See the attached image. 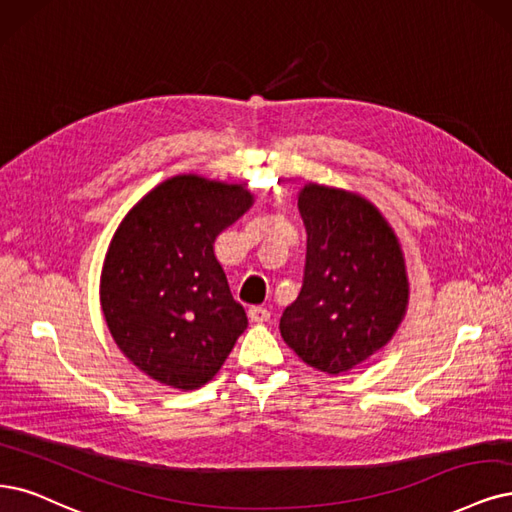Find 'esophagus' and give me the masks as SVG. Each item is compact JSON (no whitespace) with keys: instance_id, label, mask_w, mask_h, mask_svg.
Instances as JSON below:
<instances>
[{"instance_id":"esophagus-1","label":"esophagus","mask_w":512,"mask_h":512,"mask_svg":"<svg viewBox=\"0 0 512 512\" xmlns=\"http://www.w3.org/2000/svg\"><path fill=\"white\" fill-rule=\"evenodd\" d=\"M270 310L268 308H261V306H253V308H249V318H251V323H257V325H263V323H268L270 320Z\"/></svg>"}]
</instances>
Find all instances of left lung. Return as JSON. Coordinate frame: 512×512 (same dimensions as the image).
Returning a JSON list of instances; mask_svg holds the SVG:
<instances>
[{
	"label": "left lung",
	"instance_id": "left-lung-1",
	"mask_svg": "<svg viewBox=\"0 0 512 512\" xmlns=\"http://www.w3.org/2000/svg\"><path fill=\"white\" fill-rule=\"evenodd\" d=\"M304 287L280 335L310 367L346 373L382 350L403 323L409 280L401 242L377 206L348 189L306 183Z\"/></svg>",
	"mask_w": 512,
	"mask_h": 512
}]
</instances>
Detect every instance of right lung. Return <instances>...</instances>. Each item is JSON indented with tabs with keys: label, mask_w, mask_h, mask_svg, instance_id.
Returning a JSON list of instances; mask_svg holds the SVG:
<instances>
[{
	"label": "right lung",
	"mask_w": 512,
	"mask_h": 512,
	"mask_svg": "<svg viewBox=\"0 0 512 512\" xmlns=\"http://www.w3.org/2000/svg\"><path fill=\"white\" fill-rule=\"evenodd\" d=\"M253 202L240 183L177 175L118 225L101 272V308L113 342L151 380L204 386L249 325L213 244Z\"/></svg>",
	"instance_id": "add662e5"
}]
</instances>
